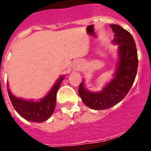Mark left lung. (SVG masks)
<instances>
[{
  "label": "left lung",
  "mask_w": 151,
  "mask_h": 151,
  "mask_svg": "<svg viewBox=\"0 0 151 151\" xmlns=\"http://www.w3.org/2000/svg\"><path fill=\"white\" fill-rule=\"evenodd\" d=\"M110 26L114 33L113 43L119 45V60L114 77L99 92L85 89L84 82L78 88L83 103L93 110H106L120 102L132 86L138 70V54L132 35L118 25Z\"/></svg>",
  "instance_id": "left-lung-1"
}]
</instances>
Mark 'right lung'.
<instances>
[{"instance_id": "1", "label": "right lung", "mask_w": 151, "mask_h": 151, "mask_svg": "<svg viewBox=\"0 0 151 151\" xmlns=\"http://www.w3.org/2000/svg\"><path fill=\"white\" fill-rule=\"evenodd\" d=\"M63 78L64 76L58 78L50 92L40 101H28L18 98L13 96L7 88L10 101L16 111L22 118L31 122H42L47 120L54 111L57 92Z\"/></svg>"}]
</instances>
